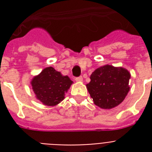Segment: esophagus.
<instances>
[{
	"label": "esophagus",
	"mask_w": 152,
	"mask_h": 152,
	"mask_svg": "<svg viewBox=\"0 0 152 152\" xmlns=\"http://www.w3.org/2000/svg\"><path fill=\"white\" fill-rule=\"evenodd\" d=\"M76 82H82L83 81V77L82 76H80V77H77V78H76Z\"/></svg>",
	"instance_id": "1"
}]
</instances>
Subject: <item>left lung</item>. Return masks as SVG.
I'll return each instance as SVG.
<instances>
[{"instance_id": "left-lung-1", "label": "left lung", "mask_w": 152, "mask_h": 152, "mask_svg": "<svg viewBox=\"0 0 152 152\" xmlns=\"http://www.w3.org/2000/svg\"><path fill=\"white\" fill-rule=\"evenodd\" d=\"M131 74L122 67L106 64L95 69L86 84L94 103L104 110H110L124 101L129 91Z\"/></svg>"}]
</instances>
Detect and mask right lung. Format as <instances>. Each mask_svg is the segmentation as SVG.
<instances>
[{"label":"right lung","mask_w":152,"mask_h":152,"mask_svg":"<svg viewBox=\"0 0 152 152\" xmlns=\"http://www.w3.org/2000/svg\"><path fill=\"white\" fill-rule=\"evenodd\" d=\"M72 81L68 76H63L53 67H46L31 81L35 97L42 103L54 106L64 99Z\"/></svg>","instance_id":"add662e5"}]
</instances>
